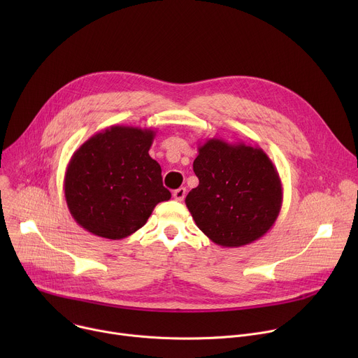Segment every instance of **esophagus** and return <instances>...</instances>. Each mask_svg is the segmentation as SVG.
<instances>
[{
    "mask_svg": "<svg viewBox=\"0 0 358 358\" xmlns=\"http://www.w3.org/2000/svg\"><path fill=\"white\" fill-rule=\"evenodd\" d=\"M185 194H187V189H185L184 187H181V188H178V189H176V191L173 192V196H174L177 201H182V199L185 198Z\"/></svg>",
    "mask_w": 358,
    "mask_h": 358,
    "instance_id": "obj_1",
    "label": "esophagus"
}]
</instances>
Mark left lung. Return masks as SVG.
<instances>
[{
  "label": "left lung",
  "mask_w": 358,
  "mask_h": 358,
  "mask_svg": "<svg viewBox=\"0 0 358 358\" xmlns=\"http://www.w3.org/2000/svg\"><path fill=\"white\" fill-rule=\"evenodd\" d=\"M194 173L199 180L185 206L214 243L238 248L264 236L283 201L279 173L258 145L207 138L198 145Z\"/></svg>",
  "instance_id": "8db88e82"
}]
</instances>
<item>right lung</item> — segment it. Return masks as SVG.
I'll return each mask as SVG.
<instances>
[{"label": "right lung", "instance_id": "add662e5", "mask_svg": "<svg viewBox=\"0 0 358 358\" xmlns=\"http://www.w3.org/2000/svg\"><path fill=\"white\" fill-rule=\"evenodd\" d=\"M156 130L110 126L87 138L71 157L64 189L73 220L87 232L123 239L140 229L171 192L148 150Z\"/></svg>", "mask_w": 358, "mask_h": 358}]
</instances>
